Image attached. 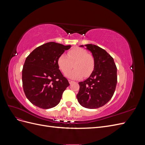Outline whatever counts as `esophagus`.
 <instances>
[{"mask_svg":"<svg viewBox=\"0 0 145 145\" xmlns=\"http://www.w3.org/2000/svg\"><path fill=\"white\" fill-rule=\"evenodd\" d=\"M68 82H69V84H71V83H72L74 82V81H72V80H69Z\"/></svg>","mask_w":145,"mask_h":145,"instance_id":"obj_1","label":"esophagus"}]
</instances>
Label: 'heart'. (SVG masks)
Here are the masks:
<instances>
[{
    "instance_id": "obj_1",
    "label": "heart",
    "mask_w": 145,
    "mask_h": 145,
    "mask_svg": "<svg viewBox=\"0 0 145 145\" xmlns=\"http://www.w3.org/2000/svg\"><path fill=\"white\" fill-rule=\"evenodd\" d=\"M68 56L60 54L57 59V65L64 74L71 71L74 63L75 68L73 71L67 74L68 77L73 79H79L89 77L94 71L95 68V59L93 55L88 54L83 48L75 47L69 50Z\"/></svg>"
}]
</instances>
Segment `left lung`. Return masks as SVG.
<instances>
[{
    "mask_svg": "<svg viewBox=\"0 0 145 145\" xmlns=\"http://www.w3.org/2000/svg\"><path fill=\"white\" fill-rule=\"evenodd\" d=\"M85 46L94 57L95 68L89 78L78 83L80 89L77 98L82 106L96 109L107 103L114 93L117 67L113 58L102 48L93 44Z\"/></svg>",
    "mask_w": 145,
    "mask_h": 145,
    "instance_id": "obj_1",
    "label": "left lung"
}]
</instances>
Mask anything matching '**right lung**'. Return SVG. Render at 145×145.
<instances>
[{
  "instance_id": "obj_1",
  "label": "right lung",
  "mask_w": 145,
  "mask_h": 145,
  "mask_svg": "<svg viewBox=\"0 0 145 145\" xmlns=\"http://www.w3.org/2000/svg\"><path fill=\"white\" fill-rule=\"evenodd\" d=\"M71 46L48 42L36 48L26 59L23 88L26 97L35 106L50 109L59 103L69 83L59 69L57 59Z\"/></svg>"
}]
</instances>
